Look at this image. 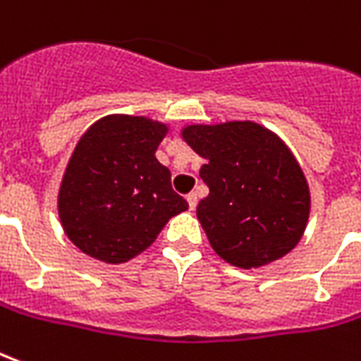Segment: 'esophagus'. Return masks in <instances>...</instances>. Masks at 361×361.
<instances>
[{"label": "esophagus", "instance_id": "34e87169", "mask_svg": "<svg viewBox=\"0 0 361 361\" xmlns=\"http://www.w3.org/2000/svg\"><path fill=\"white\" fill-rule=\"evenodd\" d=\"M188 205H189V209H191V211H193V209H195V207H197V195H195V193H189L188 197Z\"/></svg>", "mask_w": 361, "mask_h": 361}]
</instances>
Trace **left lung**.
Segmentation results:
<instances>
[{
	"instance_id": "8db88e82",
	"label": "left lung",
	"mask_w": 361,
	"mask_h": 361,
	"mask_svg": "<svg viewBox=\"0 0 361 361\" xmlns=\"http://www.w3.org/2000/svg\"><path fill=\"white\" fill-rule=\"evenodd\" d=\"M181 137L207 164L209 195L197 219L213 250L236 268L283 258L299 244L311 211L309 183L281 138L252 121L189 125Z\"/></svg>"
}]
</instances>
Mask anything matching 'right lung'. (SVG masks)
<instances>
[{"label": "right lung", "mask_w": 361, "mask_h": 361, "mask_svg": "<svg viewBox=\"0 0 361 361\" xmlns=\"http://www.w3.org/2000/svg\"><path fill=\"white\" fill-rule=\"evenodd\" d=\"M166 133L158 121L109 115L78 140L58 191V215L84 254L105 264L128 262L188 209L154 156Z\"/></svg>", "instance_id": "1"}]
</instances>
